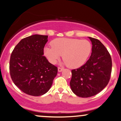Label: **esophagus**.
Segmentation results:
<instances>
[{"label": "esophagus", "mask_w": 121, "mask_h": 121, "mask_svg": "<svg viewBox=\"0 0 121 121\" xmlns=\"http://www.w3.org/2000/svg\"><path fill=\"white\" fill-rule=\"evenodd\" d=\"M63 70H64V69H63V68H58V71H59V72H61Z\"/></svg>", "instance_id": "1"}]
</instances>
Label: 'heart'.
Segmentation results:
<instances>
[{
    "instance_id": "heart-1",
    "label": "heart",
    "mask_w": 121,
    "mask_h": 121,
    "mask_svg": "<svg viewBox=\"0 0 121 121\" xmlns=\"http://www.w3.org/2000/svg\"><path fill=\"white\" fill-rule=\"evenodd\" d=\"M52 46L44 48L43 53L48 61L56 63L62 54L64 64L71 69L78 68L84 64L92 50V45L86 39L60 38L51 42Z\"/></svg>"
}]
</instances>
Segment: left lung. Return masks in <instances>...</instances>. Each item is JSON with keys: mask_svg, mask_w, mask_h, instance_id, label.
Segmentation results:
<instances>
[{"mask_svg": "<svg viewBox=\"0 0 121 121\" xmlns=\"http://www.w3.org/2000/svg\"><path fill=\"white\" fill-rule=\"evenodd\" d=\"M92 43L91 56L80 68L71 70L70 85L77 96L88 98L101 91L108 84L112 71L109 52L98 39L89 37Z\"/></svg>", "mask_w": 121, "mask_h": 121, "instance_id": "obj_1", "label": "left lung"}]
</instances>
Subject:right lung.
<instances>
[{"label": "right lung", "instance_id": "1", "mask_svg": "<svg viewBox=\"0 0 121 121\" xmlns=\"http://www.w3.org/2000/svg\"><path fill=\"white\" fill-rule=\"evenodd\" d=\"M48 36L35 35L22 39L10 56L9 71L14 84L26 94H45L57 74V68L43 55Z\"/></svg>", "mask_w": 121, "mask_h": 121}]
</instances>
